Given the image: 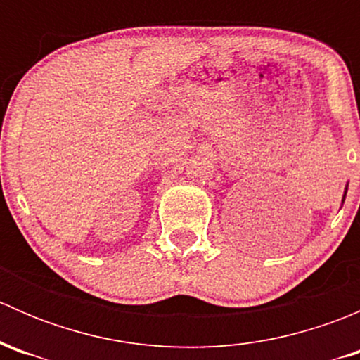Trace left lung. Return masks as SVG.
<instances>
[{
    "instance_id": "1",
    "label": "left lung",
    "mask_w": 360,
    "mask_h": 360,
    "mask_svg": "<svg viewBox=\"0 0 360 360\" xmlns=\"http://www.w3.org/2000/svg\"><path fill=\"white\" fill-rule=\"evenodd\" d=\"M345 195H347V191H345ZM343 198H345V197H343Z\"/></svg>"
}]
</instances>
